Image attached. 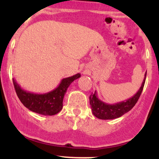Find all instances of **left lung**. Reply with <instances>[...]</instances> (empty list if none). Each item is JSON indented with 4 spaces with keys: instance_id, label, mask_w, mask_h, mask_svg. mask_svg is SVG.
<instances>
[{
    "instance_id": "8db88e82",
    "label": "left lung",
    "mask_w": 159,
    "mask_h": 159,
    "mask_svg": "<svg viewBox=\"0 0 159 159\" xmlns=\"http://www.w3.org/2000/svg\"><path fill=\"white\" fill-rule=\"evenodd\" d=\"M145 75V76L142 81V86L138 91V92L131 98L121 102L111 104V105L105 103L98 98L97 92L96 91H94V94H91L89 97L90 105H91L93 115L99 119L108 120L119 118V117L122 116L124 114L129 111L137 103L138 100L142 94L144 85H145L146 73Z\"/></svg>"
}]
</instances>
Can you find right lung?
I'll return each mask as SVG.
<instances>
[{"label":"right lung","mask_w":159,"mask_h":159,"mask_svg":"<svg viewBox=\"0 0 159 159\" xmlns=\"http://www.w3.org/2000/svg\"><path fill=\"white\" fill-rule=\"evenodd\" d=\"M81 77L79 73L63 78L56 89L44 94H35L22 89L13 78L14 89L21 103L31 111L42 115H54L63 108V99L67 89L75 80Z\"/></svg>","instance_id":"right-lung-1"}]
</instances>
